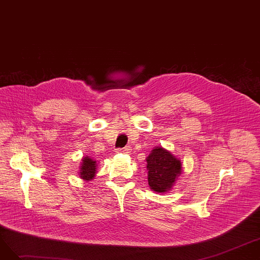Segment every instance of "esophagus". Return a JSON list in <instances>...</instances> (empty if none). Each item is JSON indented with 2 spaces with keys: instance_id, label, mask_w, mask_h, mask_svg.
Wrapping results in <instances>:
<instances>
[{
  "instance_id": "obj_1",
  "label": "esophagus",
  "mask_w": 260,
  "mask_h": 260,
  "mask_svg": "<svg viewBox=\"0 0 260 260\" xmlns=\"http://www.w3.org/2000/svg\"><path fill=\"white\" fill-rule=\"evenodd\" d=\"M116 152L117 153H129L131 152V147L126 146V147H123V148H117Z\"/></svg>"
}]
</instances>
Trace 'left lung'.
<instances>
[{
	"label": "left lung",
	"mask_w": 260,
	"mask_h": 260,
	"mask_svg": "<svg viewBox=\"0 0 260 260\" xmlns=\"http://www.w3.org/2000/svg\"><path fill=\"white\" fill-rule=\"evenodd\" d=\"M148 185L157 193H165L181 171V162L162 147L154 148L146 159Z\"/></svg>",
	"instance_id": "1"
}]
</instances>
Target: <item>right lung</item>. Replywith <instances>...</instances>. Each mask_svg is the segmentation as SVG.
<instances>
[{"mask_svg": "<svg viewBox=\"0 0 260 260\" xmlns=\"http://www.w3.org/2000/svg\"><path fill=\"white\" fill-rule=\"evenodd\" d=\"M95 161L85 157L82 160V166L80 170V177L84 180H91L95 174Z\"/></svg>", "mask_w": 260, "mask_h": 260, "instance_id": "obj_1", "label": "right lung"}]
</instances>
